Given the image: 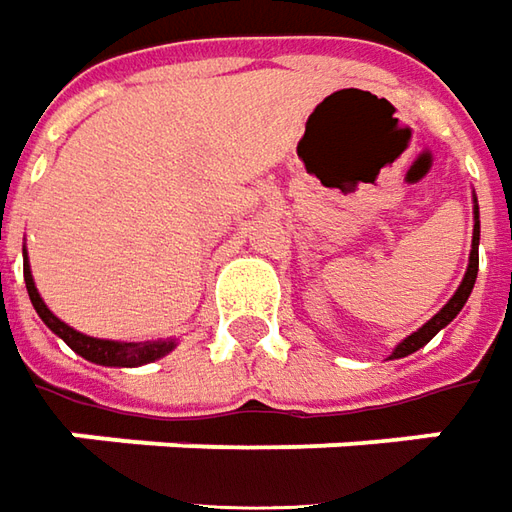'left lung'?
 Returning a JSON list of instances; mask_svg holds the SVG:
<instances>
[{
	"label": "left lung",
	"mask_w": 512,
	"mask_h": 512,
	"mask_svg": "<svg viewBox=\"0 0 512 512\" xmlns=\"http://www.w3.org/2000/svg\"><path fill=\"white\" fill-rule=\"evenodd\" d=\"M473 242H471V259H468V270H465V279H462V284L456 287V293L451 296V301L442 307L428 324H423V327L417 329V332H411L403 344L394 346L392 358H406V355H411V352H417L420 346H425L437 332H440L442 327H448L451 321H454L456 315H459V310L465 307V301H468V296H471L473 284H476V273H479V205L473 208Z\"/></svg>",
	"instance_id": "1"
}]
</instances>
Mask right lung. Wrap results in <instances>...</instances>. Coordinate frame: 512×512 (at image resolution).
<instances>
[{
    "label": "right lung",
    "mask_w": 512,
    "mask_h": 512,
    "mask_svg": "<svg viewBox=\"0 0 512 512\" xmlns=\"http://www.w3.org/2000/svg\"><path fill=\"white\" fill-rule=\"evenodd\" d=\"M24 253V284H27V296L33 301V307L39 312V318L47 327L56 332L64 344L70 346L72 352H78L81 358L92 360L98 366H143V363H152V360L168 355L177 341H140V344H123V341H104V338H89L78 329L67 327L61 318H56L50 307L41 301L39 290H36V281L30 273V264H27V250Z\"/></svg>",
    "instance_id": "1"
}]
</instances>
